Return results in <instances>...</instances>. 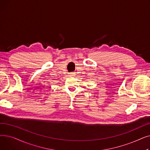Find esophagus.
Instances as JSON below:
<instances>
[{
  "label": "esophagus",
  "mask_w": 150,
  "mask_h": 150,
  "mask_svg": "<svg viewBox=\"0 0 150 150\" xmlns=\"http://www.w3.org/2000/svg\"><path fill=\"white\" fill-rule=\"evenodd\" d=\"M75 73L74 72H70V73H69V76H75Z\"/></svg>",
  "instance_id": "esophagus-1"
}]
</instances>
